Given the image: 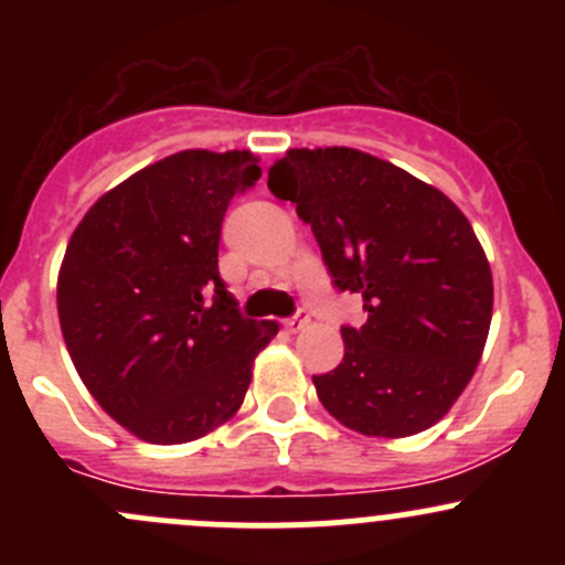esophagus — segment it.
Wrapping results in <instances>:
<instances>
[{
    "label": "esophagus",
    "instance_id": "34e87169",
    "mask_svg": "<svg viewBox=\"0 0 565 565\" xmlns=\"http://www.w3.org/2000/svg\"><path fill=\"white\" fill-rule=\"evenodd\" d=\"M306 324H309V311L306 309H298L295 311V317L284 319V328H287L289 333H298V330H303Z\"/></svg>",
    "mask_w": 565,
    "mask_h": 565
}]
</instances>
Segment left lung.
I'll list each match as a JSON object with an SVG mask.
<instances>
[{"label":"left lung","instance_id":"obj_1","mask_svg":"<svg viewBox=\"0 0 565 565\" xmlns=\"http://www.w3.org/2000/svg\"><path fill=\"white\" fill-rule=\"evenodd\" d=\"M315 232L339 292L366 322L341 324L344 358L315 374L319 402L369 437L429 429L467 388L492 322V270L446 193L350 150H289L267 174Z\"/></svg>","mask_w":565,"mask_h":565}]
</instances>
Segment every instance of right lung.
Returning a JSON list of instances; mask_svg holds the SVG:
<instances>
[{"label":"right lung","mask_w":565,"mask_h":565,"mask_svg":"<svg viewBox=\"0 0 565 565\" xmlns=\"http://www.w3.org/2000/svg\"><path fill=\"white\" fill-rule=\"evenodd\" d=\"M246 150H185L89 207L56 284L62 335L100 407L158 446L196 440L243 404L276 322L241 315L218 273L226 207L256 185Z\"/></svg>","instance_id":"right-lung-1"}]
</instances>
